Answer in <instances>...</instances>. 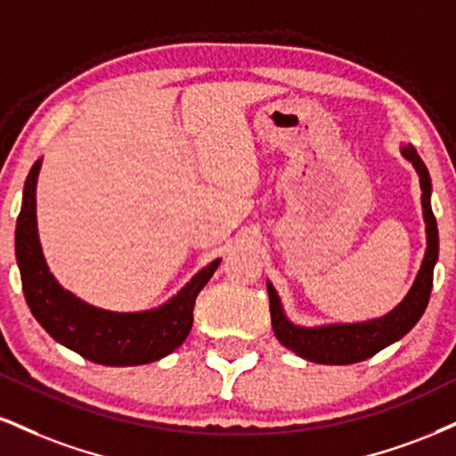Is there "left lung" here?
<instances>
[{
  "label": "left lung",
  "mask_w": 456,
  "mask_h": 456,
  "mask_svg": "<svg viewBox=\"0 0 456 456\" xmlns=\"http://www.w3.org/2000/svg\"><path fill=\"white\" fill-rule=\"evenodd\" d=\"M402 155L412 161L420 178V204L422 216L427 224V250L425 259L419 270V276L402 299L397 308L380 318H371L365 322H348V325H322V327H299L290 322L284 314L281 297L272 282H267V293H270V314L272 327L276 338L281 339L282 346L293 350L301 359L314 361L322 365H350L359 361L370 359L382 348L391 346L393 342L402 339L405 333L412 329L420 316L425 314L427 304L433 287V267L437 263V252H440V238H437V223L431 210V178L427 172L425 163L416 152L412 144L402 148Z\"/></svg>",
  "instance_id": "left-lung-1"
}]
</instances>
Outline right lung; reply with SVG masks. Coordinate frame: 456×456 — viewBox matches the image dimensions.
<instances>
[{
	"mask_svg": "<svg viewBox=\"0 0 456 456\" xmlns=\"http://www.w3.org/2000/svg\"><path fill=\"white\" fill-rule=\"evenodd\" d=\"M42 159H37L25 180L23 206L16 218V263L23 293L36 321L53 339L93 363L110 367L144 365L174 353L193 327V308L221 259L200 270L155 310L110 312L85 304L54 281L42 255L36 221V184Z\"/></svg>",
	"mask_w": 456,
	"mask_h": 456,
	"instance_id": "right-lung-1",
	"label": "right lung"
}]
</instances>
